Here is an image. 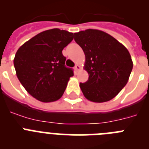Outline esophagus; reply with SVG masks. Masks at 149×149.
Instances as JSON below:
<instances>
[{
	"label": "esophagus",
	"mask_w": 149,
	"mask_h": 149,
	"mask_svg": "<svg viewBox=\"0 0 149 149\" xmlns=\"http://www.w3.org/2000/svg\"><path fill=\"white\" fill-rule=\"evenodd\" d=\"M80 68H81V67H80L79 65H75V66H74V70H75L76 72H77Z\"/></svg>",
	"instance_id": "34e87169"
}]
</instances>
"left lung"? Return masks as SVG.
<instances>
[{
	"label": "left lung",
	"instance_id": "1",
	"mask_svg": "<svg viewBox=\"0 0 149 149\" xmlns=\"http://www.w3.org/2000/svg\"><path fill=\"white\" fill-rule=\"evenodd\" d=\"M74 41L86 56L89 79L80 83L82 93L93 102L113 98L125 87L133 68L127 48L107 33L89 29L74 33Z\"/></svg>",
	"mask_w": 149,
	"mask_h": 149
}]
</instances>
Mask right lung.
Instances as JSON below:
<instances>
[{
  "mask_svg": "<svg viewBox=\"0 0 149 149\" xmlns=\"http://www.w3.org/2000/svg\"><path fill=\"white\" fill-rule=\"evenodd\" d=\"M74 35L58 28L35 36L18 48L14 59L16 74L24 89L42 102H51L64 93L73 69L66 67L63 48Z\"/></svg>",
  "mask_w": 149,
  "mask_h": 149,
  "instance_id": "right-lung-1",
  "label": "right lung"
}]
</instances>
